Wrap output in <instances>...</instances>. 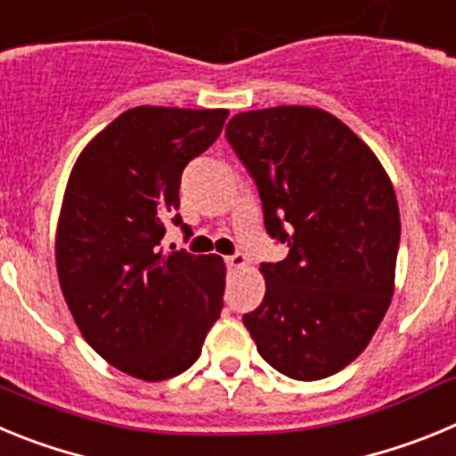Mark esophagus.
I'll return each instance as SVG.
<instances>
[{
  "label": "esophagus",
  "mask_w": 456,
  "mask_h": 456,
  "mask_svg": "<svg viewBox=\"0 0 456 456\" xmlns=\"http://www.w3.org/2000/svg\"><path fill=\"white\" fill-rule=\"evenodd\" d=\"M225 265L231 269H244L248 265V257L244 253H235V256L225 257Z\"/></svg>",
  "instance_id": "obj_1"
}]
</instances>
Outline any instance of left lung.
Wrapping results in <instances>:
<instances>
[{"mask_svg": "<svg viewBox=\"0 0 456 456\" xmlns=\"http://www.w3.org/2000/svg\"><path fill=\"white\" fill-rule=\"evenodd\" d=\"M225 139L256 180L265 228L289 247L260 267L267 289L244 326L285 377H331L368 347L390 305L400 248L393 183L324 109L244 111Z\"/></svg>", "mask_w": 456, "mask_h": 456, "instance_id": "obj_1", "label": "left lung"}]
</instances>
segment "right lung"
<instances>
[{"label": "right lung", "mask_w": 456, "mask_h": 456, "mask_svg": "<svg viewBox=\"0 0 456 456\" xmlns=\"http://www.w3.org/2000/svg\"><path fill=\"white\" fill-rule=\"evenodd\" d=\"M225 118V109H127L68 178L56 225L61 292L84 340L130 377L164 381L191 368L224 308V260L164 253L159 241L168 216L183 224L173 212L184 167Z\"/></svg>", "instance_id": "obj_1"}]
</instances>
